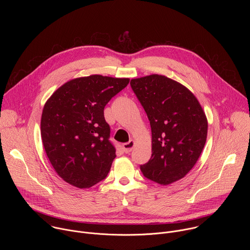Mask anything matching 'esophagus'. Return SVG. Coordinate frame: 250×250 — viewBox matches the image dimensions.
<instances>
[{"label":"esophagus","instance_id":"34e87169","mask_svg":"<svg viewBox=\"0 0 250 250\" xmlns=\"http://www.w3.org/2000/svg\"><path fill=\"white\" fill-rule=\"evenodd\" d=\"M134 145H135V142H134V140H132V139H130L128 142H125V144L123 145V149H124V151H125V153H129V152L132 150V148L134 147Z\"/></svg>","mask_w":250,"mask_h":250}]
</instances>
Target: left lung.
Masks as SVG:
<instances>
[{"label": "left lung", "mask_w": 250, "mask_h": 250, "mask_svg": "<svg viewBox=\"0 0 250 250\" xmlns=\"http://www.w3.org/2000/svg\"><path fill=\"white\" fill-rule=\"evenodd\" d=\"M130 86L150 122L152 154L140 165L147 179L168 185L185 177L205 146L208 121L194 94L163 75L131 79Z\"/></svg>", "instance_id": "1"}]
</instances>
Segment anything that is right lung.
Segmentation results:
<instances>
[{"label":"right lung","instance_id":"obj_1","mask_svg":"<svg viewBox=\"0 0 250 250\" xmlns=\"http://www.w3.org/2000/svg\"><path fill=\"white\" fill-rule=\"evenodd\" d=\"M128 78L102 75L70 80L47 100L41 133L46 155L62 179L80 189L108 175L116 148L104 117L110 100L125 89Z\"/></svg>","mask_w":250,"mask_h":250}]
</instances>
